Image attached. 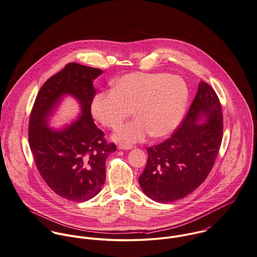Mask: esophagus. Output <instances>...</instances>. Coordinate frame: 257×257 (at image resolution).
Returning a JSON list of instances; mask_svg holds the SVG:
<instances>
[{"mask_svg": "<svg viewBox=\"0 0 257 257\" xmlns=\"http://www.w3.org/2000/svg\"><path fill=\"white\" fill-rule=\"evenodd\" d=\"M132 148H133L132 145H126V144H119L118 145V149H120V150H130Z\"/></svg>", "mask_w": 257, "mask_h": 257, "instance_id": "1", "label": "esophagus"}]
</instances>
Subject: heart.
<instances>
[{
  "label": "heart",
  "mask_w": 257,
  "mask_h": 257,
  "mask_svg": "<svg viewBox=\"0 0 257 257\" xmlns=\"http://www.w3.org/2000/svg\"><path fill=\"white\" fill-rule=\"evenodd\" d=\"M189 99V88L179 76L168 73H130L112 83L111 92L97 93L91 102L93 117L109 129H117L132 114L134 120L122 126L115 140L135 143L149 134L170 135L180 124Z\"/></svg>",
  "instance_id": "1"
}]
</instances>
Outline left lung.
Segmentation results:
<instances>
[{"mask_svg": "<svg viewBox=\"0 0 257 257\" xmlns=\"http://www.w3.org/2000/svg\"><path fill=\"white\" fill-rule=\"evenodd\" d=\"M200 119L206 122L198 123ZM223 115L213 88L201 81L181 125L164 142L147 148L148 160L139 177L143 192L160 203L181 199L203 183L218 155Z\"/></svg>", "mask_w": 257, "mask_h": 257, "instance_id": "obj_1", "label": "left lung"}]
</instances>
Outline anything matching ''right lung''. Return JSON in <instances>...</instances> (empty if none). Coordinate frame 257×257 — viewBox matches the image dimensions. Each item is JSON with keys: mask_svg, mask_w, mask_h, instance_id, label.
I'll use <instances>...</instances> for the list:
<instances>
[{"mask_svg": "<svg viewBox=\"0 0 257 257\" xmlns=\"http://www.w3.org/2000/svg\"><path fill=\"white\" fill-rule=\"evenodd\" d=\"M102 70L69 63L40 89L29 121V145L38 171L59 196L84 202L96 196L106 177L105 161L116 151L95 124L91 102L96 94L93 81ZM80 104L79 119L62 130H52L47 119L63 95Z\"/></svg>", "mask_w": 257, "mask_h": 257, "instance_id": "obj_1", "label": "right lung"}]
</instances>
